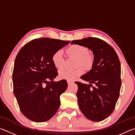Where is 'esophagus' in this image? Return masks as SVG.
Here are the masks:
<instances>
[{"label": "esophagus", "instance_id": "obj_1", "mask_svg": "<svg viewBox=\"0 0 135 135\" xmlns=\"http://www.w3.org/2000/svg\"><path fill=\"white\" fill-rule=\"evenodd\" d=\"M67 82H68V85H70V84H71V83H72V82H70V81H68Z\"/></svg>", "mask_w": 135, "mask_h": 135}]
</instances>
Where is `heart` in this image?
<instances>
[{"instance_id":"1","label":"heart","mask_w":135,"mask_h":135,"mask_svg":"<svg viewBox=\"0 0 135 135\" xmlns=\"http://www.w3.org/2000/svg\"><path fill=\"white\" fill-rule=\"evenodd\" d=\"M67 54L69 56H73L78 59L77 66H82L86 69H91L94 64V58L93 55L89 54L88 49L85 46L79 44H73L68 47ZM52 61L54 66L59 69H62L65 66V59L63 52L59 50L54 53L52 56ZM84 70L79 68L75 70L62 69L59 71V76L60 79L73 81L83 74Z\"/></svg>"}]
</instances>
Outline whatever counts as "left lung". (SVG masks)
<instances>
[{"mask_svg": "<svg viewBox=\"0 0 135 135\" xmlns=\"http://www.w3.org/2000/svg\"><path fill=\"white\" fill-rule=\"evenodd\" d=\"M73 44L88 47L94 58L92 69L81 77L90 84L75 82L78 86L76 95L79 108L88 119L102 121L114 111L120 95L122 81L119 57L112 46L98 38L74 40Z\"/></svg>", "mask_w": 135, "mask_h": 135, "instance_id": "8db88e82", "label": "left lung"}]
</instances>
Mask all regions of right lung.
I'll use <instances>...</instances> for the list:
<instances>
[{"mask_svg": "<svg viewBox=\"0 0 135 135\" xmlns=\"http://www.w3.org/2000/svg\"><path fill=\"white\" fill-rule=\"evenodd\" d=\"M69 43L49 38L34 39L23 46L16 57L12 74L14 95L21 112L31 121L46 122L57 112L60 96L68 84L65 79L53 81L58 73L52 56Z\"/></svg>", "mask_w": 135, "mask_h": 135, "instance_id": "obj_1", "label": "right lung"}]
</instances>
